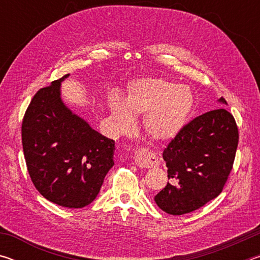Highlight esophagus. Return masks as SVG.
Wrapping results in <instances>:
<instances>
[{
	"instance_id": "1",
	"label": "esophagus",
	"mask_w": 260,
	"mask_h": 260,
	"mask_svg": "<svg viewBox=\"0 0 260 260\" xmlns=\"http://www.w3.org/2000/svg\"><path fill=\"white\" fill-rule=\"evenodd\" d=\"M134 159L136 165L144 169H150L159 165V159L156 156V153L147 150V149H139L134 153Z\"/></svg>"
}]
</instances>
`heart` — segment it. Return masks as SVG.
<instances>
[{
	"mask_svg": "<svg viewBox=\"0 0 260 260\" xmlns=\"http://www.w3.org/2000/svg\"><path fill=\"white\" fill-rule=\"evenodd\" d=\"M193 104L191 91L162 79L135 80L127 90L125 103L114 96L110 102L114 120L121 129L133 125V114H143L144 127L158 141L175 138L186 125Z\"/></svg>",
	"mask_w": 260,
	"mask_h": 260,
	"instance_id": "b5f03b06",
	"label": "heart"
}]
</instances>
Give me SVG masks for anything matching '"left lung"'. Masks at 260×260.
I'll return each instance as SVG.
<instances>
[{
	"instance_id": "obj_1",
	"label": "left lung",
	"mask_w": 260,
	"mask_h": 260,
	"mask_svg": "<svg viewBox=\"0 0 260 260\" xmlns=\"http://www.w3.org/2000/svg\"><path fill=\"white\" fill-rule=\"evenodd\" d=\"M219 103L227 104L223 98ZM239 143L234 117L218 108L183 126L162 152L167 182L155 196L166 213L181 215L215 199L227 181Z\"/></svg>"
}]
</instances>
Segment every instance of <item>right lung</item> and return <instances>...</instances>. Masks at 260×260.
<instances>
[{"instance_id": "1", "label": "right lung", "mask_w": 260, "mask_h": 260, "mask_svg": "<svg viewBox=\"0 0 260 260\" xmlns=\"http://www.w3.org/2000/svg\"><path fill=\"white\" fill-rule=\"evenodd\" d=\"M41 88L30 101L21 125V142L30 180L57 205L80 209L99 195L114 165V141L73 113L60 98V82Z\"/></svg>"}]
</instances>
